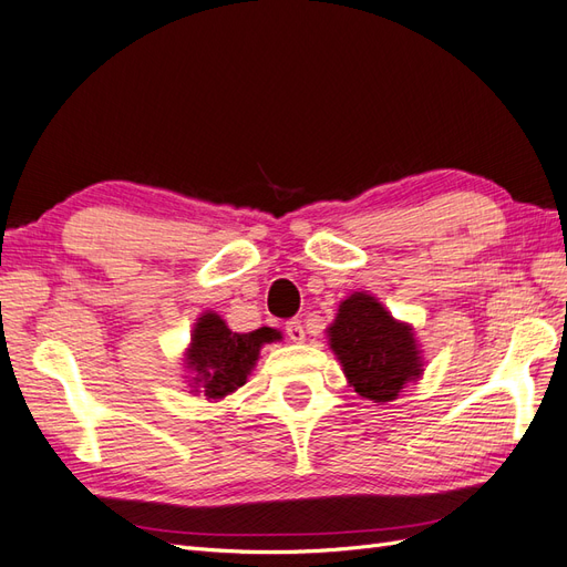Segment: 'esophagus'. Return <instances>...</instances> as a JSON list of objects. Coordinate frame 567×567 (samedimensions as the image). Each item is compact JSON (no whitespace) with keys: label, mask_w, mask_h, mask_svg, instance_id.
I'll return each instance as SVG.
<instances>
[{"label":"esophagus","mask_w":567,"mask_h":567,"mask_svg":"<svg viewBox=\"0 0 567 567\" xmlns=\"http://www.w3.org/2000/svg\"><path fill=\"white\" fill-rule=\"evenodd\" d=\"M286 336L293 342H302L305 340V326L300 319H290L286 321Z\"/></svg>","instance_id":"34e87169"}]
</instances>
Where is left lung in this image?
Returning a JSON list of instances; mask_svg holds the SVG:
<instances>
[{
  "mask_svg": "<svg viewBox=\"0 0 567 567\" xmlns=\"http://www.w3.org/2000/svg\"><path fill=\"white\" fill-rule=\"evenodd\" d=\"M329 340L350 385L367 400L392 402L421 373L411 326L394 321L369 293H354L340 305Z\"/></svg>",
  "mask_w": 567,
  "mask_h": 567,
  "instance_id": "1",
  "label": "left lung"
}]
</instances>
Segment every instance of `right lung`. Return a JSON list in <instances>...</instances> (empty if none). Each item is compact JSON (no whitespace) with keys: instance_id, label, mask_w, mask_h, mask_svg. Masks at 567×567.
Returning a JSON list of instances; mask_svg holds the SVG:
<instances>
[{"instance_id":"1","label":"right lung","mask_w":567,"mask_h":567,"mask_svg":"<svg viewBox=\"0 0 567 567\" xmlns=\"http://www.w3.org/2000/svg\"><path fill=\"white\" fill-rule=\"evenodd\" d=\"M279 338L281 333L269 326L250 333H234L217 315H203L192 336V350L186 354L188 367L196 371L194 388L210 400H219L238 390L255 367L260 348Z\"/></svg>"}]
</instances>
